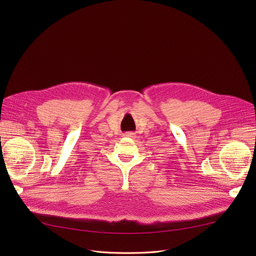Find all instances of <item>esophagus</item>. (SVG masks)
<instances>
[{
  "instance_id": "esophagus-1",
  "label": "esophagus",
  "mask_w": 256,
  "mask_h": 256,
  "mask_svg": "<svg viewBox=\"0 0 256 256\" xmlns=\"http://www.w3.org/2000/svg\"><path fill=\"white\" fill-rule=\"evenodd\" d=\"M124 136H126V137H128V138H134V137H135V135H134V132H126Z\"/></svg>"
}]
</instances>
